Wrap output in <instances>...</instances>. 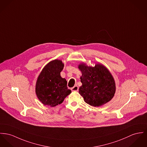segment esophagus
<instances>
[{"mask_svg":"<svg viewBox=\"0 0 147 147\" xmlns=\"http://www.w3.org/2000/svg\"><path fill=\"white\" fill-rule=\"evenodd\" d=\"M78 90H79V88L77 86H75L71 88V90H72L73 92H74V91L77 92V91H78Z\"/></svg>","mask_w":147,"mask_h":147,"instance_id":"esophagus-1","label":"esophagus"}]
</instances>
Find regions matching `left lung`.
I'll use <instances>...</instances> for the list:
<instances>
[{
	"label": "left lung",
	"mask_w": 147,
	"mask_h": 147,
	"mask_svg": "<svg viewBox=\"0 0 147 147\" xmlns=\"http://www.w3.org/2000/svg\"><path fill=\"white\" fill-rule=\"evenodd\" d=\"M78 67L82 72L80 79L82 83L79 93L84 102L99 107L111 101L116 92V84L108 69L100 63L92 67L81 63Z\"/></svg>",
	"instance_id": "left-lung-1"
}]
</instances>
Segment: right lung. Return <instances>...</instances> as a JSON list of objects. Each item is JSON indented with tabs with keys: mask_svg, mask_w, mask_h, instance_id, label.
<instances>
[{
	"mask_svg": "<svg viewBox=\"0 0 147 147\" xmlns=\"http://www.w3.org/2000/svg\"><path fill=\"white\" fill-rule=\"evenodd\" d=\"M64 66L61 60L55 59L47 64L40 73L36 83L35 92L44 105L54 107L61 104L70 94L67 81L60 76Z\"/></svg>",
	"mask_w": 147,
	"mask_h": 147,
	"instance_id": "obj_1",
	"label": "right lung"
}]
</instances>
